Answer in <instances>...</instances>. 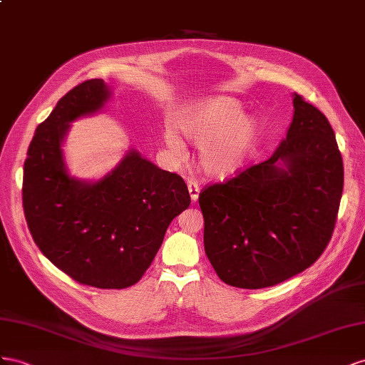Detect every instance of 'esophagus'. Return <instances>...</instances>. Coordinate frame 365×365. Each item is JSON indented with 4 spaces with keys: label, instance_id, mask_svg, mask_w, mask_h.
Here are the masks:
<instances>
[{
    "label": "esophagus",
    "instance_id": "esophagus-1",
    "mask_svg": "<svg viewBox=\"0 0 365 365\" xmlns=\"http://www.w3.org/2000/svg\"><path fill=\"white\" fill-rule=\"evenodd\" d=\"M188 191H190V197H191V202L195 203L197 199H199V192H200V186L195 180H190L188 182Z\"/></svg>",
    "mask_w": 365,
    "mask_h": 365
}]
</instances>
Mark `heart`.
Segmentation results:
<instances>
[{
  "label": "heart",
  "mask_w": 365,
  "mask_h": 365,
  "mask_svg": "<svg viewBox=\"0 0 365 365\" xmlns=\"http://www.w3.org/2000/svg\"><path fill=\"white\" fill-rule=\"evenodd\" d=\"M186 139L200 143L199 166L211 177H227L242 170L262 138L258 119L243 114L235 99L218 96L190 110L177 122ZM173 158L182 159L185 143L174 130L163 131Z\"/></svg>",
  "instance_id": "1"
}]
</instances>
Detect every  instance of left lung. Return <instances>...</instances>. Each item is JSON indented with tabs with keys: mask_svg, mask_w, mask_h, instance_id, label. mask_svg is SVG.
I'll return each mask as SVG.
<instances>
[{
	"mask_svg": "<svg viewBox=\"0 0 365 365\" xmlns=\"http://www.w3.org/2000/svg\"><path fill=\"white\" fill-rule=\"evenodd\" d=\"M342 185L327 118L294 93V118L275 153L199 195L205 252L217 275L262 289L303 272L330 242Z\"/></svg>",
	"mask_w": 365,
	"mask_h": 365,
	"instance_id": "left-lung-1",
	"label": "left lung"
}]
</instances>
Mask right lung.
Returning a JSON list of instances; mask_svg holds the SVG:
<instances>
[{
  "label": "right lung",
  "instance_id": "1",
  "mask_svg": "<svg viewBox=\"0 0 365 365\" xmlns=\"http://www.w3.org/2000/svg\"><path fill=\"white\" fill-rule=\"evenodd\" d=\"M110 98L102 79L86 81L38 125L24 162L23 206L39 251L62 272L81 284L125 289L150 267L191 197L179 174L134 148L99 180L70 175L62 151L70 123L101 111Z\"/></svg>",
  "mask_w": 365,
  "mask_h": 365
}]
</instances>
